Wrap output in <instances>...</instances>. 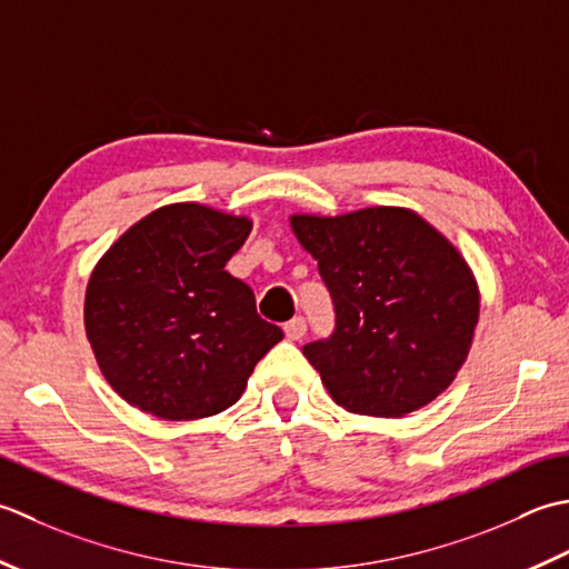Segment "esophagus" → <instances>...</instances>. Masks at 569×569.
<instances>
[{"label": "esophagus", "instance_id": "esophagus-1", "mask_svg": "<svg viewBox=\"0 0 569 569\" xmlns=\"http://www.w3.org/2000/svg\"><path fill=\"white\" fill-rule=\"evenodd\" d=\"M305 333H307V321L301 317H295L292 321L284 323V336L289 341H299Z\"/></svg>", "mask_w": 569, "mask_h": 569}]
</instances>
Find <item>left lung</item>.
Here are the masks:
<instances>
[{"label": "left lung", "mask_w": 569, "mask_h": 569, "mask_svg": "<svg viewBox=\"0 0 569 569\" xmlns=\"http://www.w3.org/2000/svg\"><path fill=\"white\" fill-rule=\"evenodd\" d=\"M289 226L333 299V333L301 349L333 402L402 417L445 392L479 321L477 277L459 250L400 206L295 213Z\"/></svg>", "instance_id": "obj_1"}]
</instances>
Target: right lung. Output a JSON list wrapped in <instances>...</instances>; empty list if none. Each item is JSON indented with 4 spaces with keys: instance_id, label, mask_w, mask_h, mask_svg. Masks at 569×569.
<instances>
[{
    "instance_id": "obj_1",
    "label": "right lung",
    "mask_w": 569,
    "mask_h": 569,
    "mask_svg": "<svg viewBox=\"0 0 569 569\" xmlns=\"http://www.w3.org/2000/svg\"><path fill=\"white\" fill-rule=\"evenodd\" d=\"M252 230L246 216L171 203L122 233L86 289V333L102 376L159 420H201L236 405L282 329L226 262Z\"/></svg>"
}]
</instances>
